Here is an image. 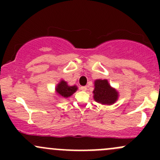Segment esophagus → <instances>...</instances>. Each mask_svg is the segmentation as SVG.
Wrapping results in <instances>:
<instances>
[{"instance_id": "1", "label": "esophagus", "mask_w": 160, "mask_h": 160, "mask_svg": "<svg viewBox=\"0 0 160 160\" xmlns=\"http://www.w3.org/2000/svg\"><path fill=\"white\" fill-rule=\"evenodd\" d=\"M80 89L82 90H83V91H85V90H87V87L86 86H82L81 88H80Z\"/></svg>"}]
</instances>
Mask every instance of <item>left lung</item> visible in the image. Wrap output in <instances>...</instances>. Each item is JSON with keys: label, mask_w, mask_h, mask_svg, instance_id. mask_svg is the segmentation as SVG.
Instances as JSON below:
<instances>
[{"label": "left lung", "mask_w": 160, "mask_h": 160, "mask_svg": "<svg viewBox=\"0 0 160 160\" xmlns=\"http://www.w3.org/2000/svg\"><path fill=\"white\" fill-rule=\"evenodd\" d=\"M93 99L102 104L111 105L118 98V92L111 88L108 80H96L94 81Z\"/></svg>", "instance_id": "left-lung-1"}]
</instances>
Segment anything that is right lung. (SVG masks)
<instances>
[{
    "mask_svg": "<svg viewBox=\"0 0 160 160\" xmlns=\"http://www.w3.org/2000/svg\"><path fill=\"white\" fill-rule=\"evenodd\" d=\"M77 90V86H69L65 80H60L56 88V93L62 98H67L73 94Z\"/></svg>",
    "mask_w": 160,
    "mask_h": 160,
    "instance_id": "right-lung-1",
    "label": "right lung"
}]
</instances>
